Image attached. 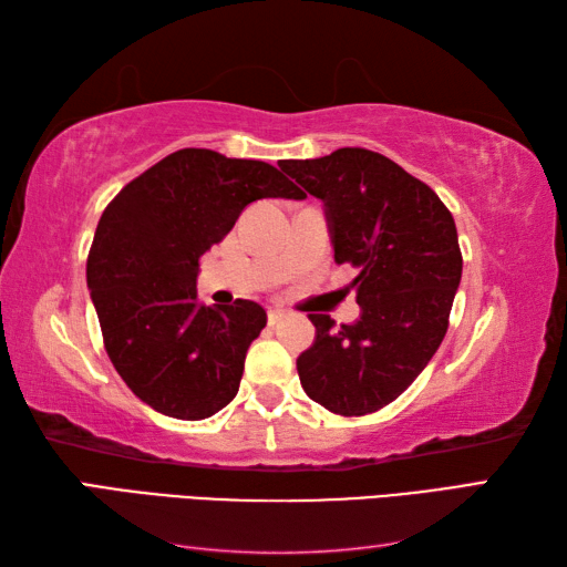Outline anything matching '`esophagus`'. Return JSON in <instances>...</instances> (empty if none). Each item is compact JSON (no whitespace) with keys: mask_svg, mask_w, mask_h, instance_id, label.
<instances>
[{"mask_svg":"<svg viewBox=\"0 0 567 567\" xmlns=\"http://www.w3.org/2000/svg\"><path fill=\"white\" fill-rule=\"evenodd\" d=\"M282 317H285V309H280V307L268 309V321H270V323H277Z\"/></svg>","mask_w":567,"mask_h":567,"instance_id":"esophagus-1","label":"esophagus"}]
</instances>
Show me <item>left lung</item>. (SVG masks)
Returning a JSON list of instances; mask_svg holds the SVG:
<instances>
[{
	"mask_svg": "<svg viewBox=\"0 0 567 567\" xmlns=\"http://www.w3.org/2000/svg\"><path fill=\"white\" fill-rule=\"evenodd\" d=\"M282 171L323 202L333 260L358 270L355 323L309 315L315 346L297 358L311 400L341 416L394 402L439 351L463 256L451 212L404 167L365 148H339Z\"/></svg>",
	"mask_w": 567,
	"mask_h": 567,
	"instance_id": "1",
	"label": "left lung"
}]
</instances>
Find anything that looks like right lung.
Here are the masks:
<instances>
[{
    "label": "right lung",
    "instance_id": "1",
    "mask_svg": "<svg viewBox=\"0 0 567 567\" xmlns=\"http://www.w3.org/2000/svg\"><path fill=\"white\" fill-rule=\"evenodd\" d=\"M265 197L302 199L305 192L270 163L183 148L106 204L87 287L110 360L155 412L199 421L236 396L268 315L250 299L202 305L197 272L240 212Z\"/></svg>",
    "mask_w": 567,
    "mask_h": 567
}]
</instances>
